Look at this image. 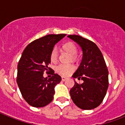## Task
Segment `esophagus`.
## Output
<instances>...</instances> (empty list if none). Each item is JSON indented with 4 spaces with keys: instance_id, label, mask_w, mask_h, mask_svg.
<instances>
[{
    "instance_id": "34e87169",
    "label": "esophagus",
    "mask_w": 125,
    "mask_h": 125,
    "mask_svg": "<svg viewBox=\"0 0 125 125\" xmlns=\"http://www.w3.org/2000/svg\"><path fill=\"white\" fill-rule=\"evenodd\" d=\"M66 79H68V78H66V77H64V76H62V81H66Z\"/></svg>"
}]
</instances>
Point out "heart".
Segmentation results:
<instances>
[{
	"label": "heart",
	"mask_w": 125,
	"mask_h": 125,
	"mask_svg": "<svg viewBox=\"0 0 125 125\" xmlns=\"http://www.w3.org/2000/svg\"><path fill=\"white\" fill-rule=\"evenodd\" d=\"M62 49L71 56V59L75 60L76 59V53L78 52V48L76 45L72 42H68L64 43L62 46ZM58 57V51L56 47L52 49L50 54V59L52 62L57 61ZM75 67L73 64H59L56 67V70L62 76H68L70 73L74 71Z\"/></svg>",
	"instance_id": "1"
}]
</instances>
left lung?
I'll return each mask as SVG.
<instances>
[{"label": "left lung", "instance_id": "obj_1", "mask_svg": "<svg viewBox=\"0 0 125 125\" xmlns=\"http://www.w3.org/2000/svg\"><path fill=\"white\" fill-rule=\"evenodd\" d=\"M83 51L82 60L73 78L81 79L82 84L75 81L70 90L74 103L82 110H92L102 103L108 88V71L101 51L95 43L78 35H69ZM75 81V79H74Z\"/></svg>", "mask_w": 125, "mask_h": 125}]
</instances>
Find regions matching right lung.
I'll use <instances>...</instances> for the list:
<instances>
[{
	"label": "right lung",
	"mask_w": 125,
	"mask_h": 125,
	"mask_svg": "<svg viewBox=\"0 0 125 125\" xmlns=\"http://www.w3.org/2000/svg\"><path fill=\"white\" fill-rule=\"evenodd\" d=\"M66 34H49L31 42L23 51L17 66V83L24 100L36 108L50 103L55 93L54 88L61 81L57 74L47 79L43 74L51 70L50 54L55 44Z\"/></svg>",
	"instance_id": "1"
}]
</instances>
